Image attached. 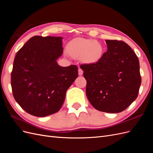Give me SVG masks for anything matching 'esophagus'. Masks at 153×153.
Masks as SVG:
<instances>
[{
  "label": "esophagus",
  "instance_id": "1",
  "mask_svg": "<svg viewBox=\"0 0 153 153\" xmlns=\"http://www.w3.org/2000/svg\"><path fill=\"white\" fill-rule=\"evenodd\" d=\"M78 75H80V76H81V75H83V72H84V71H83V70H82V69H80V68H79V69H78Z\"/></svg>",
  "mask_w": 153,
  "mask_h": 153
}]
</instances>
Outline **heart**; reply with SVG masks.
Instances as JSON below:
<instances>
[{"instance_id":"1","label":"heart","mask_w":153,"mask_h":153,"mask_svg":"<svg viewBox=\"0 0 153 153\" xmlns=\"http://www.w3.org/2000/svg\"><path fill=\"white\" fill-rule=\"evenodd\" d=\"M67 51L73 58L80 59L87 64H94L103 57L104 47L98 41L80 38L68 43Z\"/></svg>"}]
</instances>
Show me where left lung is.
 I'll return each instance as SVG.
<instances>
[{
	"mask_svg": "<svg viewBox=\"0 0 153 153\" xmlns=\"http://www.w3.org/2000/svg\"><path fill=\"white\" fill-rule=\"evenodd\" d=\"M107 51L94 64H82L87 81L86 94L93 107L119 113L138 96L141 84L139 61L124 41L105 40Z\"/></svg>",
	"mask_w": 153,
	"mask_h": 153,
	"instance_id": "left-lung-1",
	"label": "left lung"
}]
</instances>
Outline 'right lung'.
I'll use <instances>...</instances> for the list:
<instances>
[{
	"mask_svg": "<svg viewBox=\"0 0 153 153\" xmlns=\"http://www.w3.org/2000/svg\"><path fill=\"white\" fill-rule=\"evenodd\" d=\"M62 37H32L17 52L11 84L14 98L25 112L45 117L61 109L68 88L78 77V67H62Z\"/></svg>",
	"mask_w": 153,
	"mask_h": 153,
	"instance_id": "right-lung-1",
	"label": "right lung"
}]
</instances>
